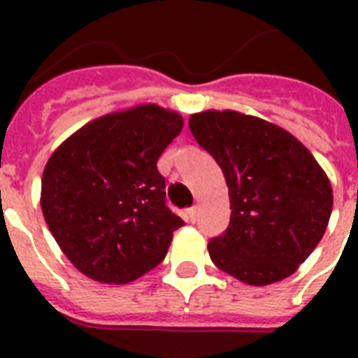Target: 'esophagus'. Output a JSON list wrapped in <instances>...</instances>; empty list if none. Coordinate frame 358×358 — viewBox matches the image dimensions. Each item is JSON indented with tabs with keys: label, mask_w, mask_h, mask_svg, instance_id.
Returning a JSON list of instances; mask_svg holds the SVG:
<instances>
[{
	"label": "esophagus",
	"mask_w": 358,
	"mask_h": 358,
	"mask_svg": "<svg viewBox=\"0 0 358 358\" xmlns=\"http://www.w3.org/2000/svg\"><path fill=\"white\" fill-rule=\"evenodd\" d=\"M196 217H199V206H193L187 210V219H189L191 223H195Z\"/></svg>",
	"instance_id": "1"
}]
</instances>
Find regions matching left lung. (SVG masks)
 I'll list each match as a JSON object with an SVG mask.
<instances>
[{"instance_id": "left-lung-1", "label": "left lung", "mask_w": 358, "mask_h": 358, "mask_svg": "<svg viewBox=\"0 0 358 358\" xmlns=\"http://www.w3.org/2000/svg\"><path fill=\"white\" fill-rule=\"evenodd\" d=\"M196 143L223 171L230 224L210 239L221 271L252 286L289 277L325 234L333 187L316 157L277 124L238 111L189 117Z\"/></svg>"}]
</instances>
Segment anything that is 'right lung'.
Instances as JSON below:
<instances>
[{
    "label": "right lung",
    "instance_id": "right-lung-1",
    "mask_svg": "<svg viewBox=\"0 0 358 358\" xmlns=\"http://www.w3.org/2000/svg\"><path fill=\"white\" fill-rule=\"evenodd\" d=\"M182 128L176 111L143 103L91 120L48 159L42 213L83 275L128 284L165 258L184 221L165 204L156 163Z\"/></svg>",
    "mask_w": 358,
    "mask_h": 358
}]
</instances>
